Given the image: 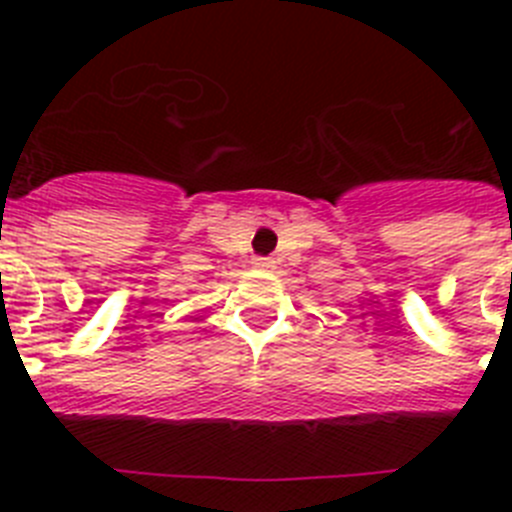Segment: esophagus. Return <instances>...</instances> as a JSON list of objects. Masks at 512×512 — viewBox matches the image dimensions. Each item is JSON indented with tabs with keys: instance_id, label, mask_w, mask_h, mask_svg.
Wrapping results in <instances>:
<instances>
[{
	"instance_id": "obj_1",
	"label": "esophagus",
	"mask_w": 512,
	"mask_h": 512,
	"mask_svg": "<svg viewBox=\"0 0 512 512\" xmlns=\"http://www.w3.org/2000/svg\"><path fill=\"white\" fill-rule=\"evenodd\" d=\"M271 264H274L271 259H253V266H256V269H261V271H269Z\"/></svg>"
}]
</instances>
